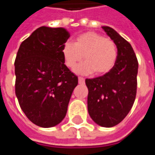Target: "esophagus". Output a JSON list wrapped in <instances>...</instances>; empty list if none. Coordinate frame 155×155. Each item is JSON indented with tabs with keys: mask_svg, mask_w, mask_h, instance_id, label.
<instances>
[{
	"mask_svg": "<svg viewBox=\"0 0 155 155\" xmlns=\"http://www.w3.org/2000/svg\"><path fill=\"white\" fill-rule=\"evenodd\" d=\"M78 81H79V84H84V79L82 77L78 78Z\"/></svg>",
	"mask_w": 155,
	"mask_h": 155,
	"instance_id": "esophagus-1",
	"label": "esophagus"
}]
</instances>
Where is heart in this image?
I'll return each mask as SVG.
<instances>
[{
	"mask_svg": "<svg viewBox=\"0 0 155 155\" xmlns=\"http://www.w3.org/2000/svg\"><path fill=\"white\" fill-rule=\"evenodd\" d=\"M61 53L64 64L71 70H74L84 57L86 61L75 70L82 74H92L94 71L97 74H105L113 68L117 58L114 41L94 31L79 35L74 43L65 42Z\"/></svg>",
	"mask_w": 155,
	"mask_h": 155,
	"instance_id": "1",
	"label": "heart"
}]
</instances>
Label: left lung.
I'll use <instances>...</instances> for the list:
<instances>
[{"label": "left lung", "mask_w": 155, "mask_h": 155, "mask_svg": "<svg viewBox=\"0 0 155 155\" xmlns=\"http://www.w3.org/2000/svg\"><path fill=\"white\" fill-rule=\"evenodd\" d=\"M102 29L117 47V59L102 76L86 79L88 112L98 125L115 126L125 118L136 96L138 61L131 45L110 26Z\"/></svg>", "instance_id": "1"}]
</instances>
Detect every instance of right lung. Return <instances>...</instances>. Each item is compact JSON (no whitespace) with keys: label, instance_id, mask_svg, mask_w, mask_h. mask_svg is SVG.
Masks as SVG:
<instances>
[{"label":"right lung","instance_id":"obj_1","mask_svg":"<svg viewBox=\"0 0 155 155\" xmlns=\"http://www.w3.org/2000/svg\"><path fill=\"white\" fill-rule=\"evenodd\" d=\"M70 33L41 26L22 42L15 61V94L29 120L42 128L61 123L67 113L78 77L61 53Z\"/></svg>","mask_w":155,"mask_h":155}]
</instances>
